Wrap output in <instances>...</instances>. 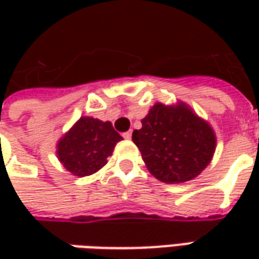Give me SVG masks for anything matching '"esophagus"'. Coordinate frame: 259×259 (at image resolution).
<instances>
[{"label":"esophagus","instance_id":"1","mask_svg":"<svg viewBox=\"0 0 259 259\" xmlns=\"http://www.w3.org/2000/svg\"><path fill=\"white\" fill-rule=\"evenodd\" d=\"M122 137H124L125 140H131V137H133V133H131V131H126V133H124V134H122Z\"/></svg>","mask_w":259,"mask_h":259}]
</instances>
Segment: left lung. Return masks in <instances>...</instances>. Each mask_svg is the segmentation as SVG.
I'll list each match as a JSON object with an SVG mask.
<instances>
[{
	"label": "left lung",
	"instance_id": "obj_1",
	"mask_svg": "<svg viewBox=\"0 0 259 259\" xmlns=\"http://www.w3.org/2000/svg\"><path fill=\"white\" fill-rule=\"evenodd\" d=\"M141 124V130H134L133 141L155 179L189 182L210 163L216 147L213 130L183 102L155 104Z\"/></svg>",
	"mask_w": 259,
	"mask_h": 259
}]
</instances>
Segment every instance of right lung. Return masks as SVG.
<instances>
[{
  "instance_id": "1",
  "label": "right lung",
  "mask_w": 259,
  "mask_h": 259,
  "mask_svg": "<svg viewBox=\"0 0 259 259\" xmlns=\"http://www.w3.org/2000/svg\"><path fill=\"white\" fill-rule=\"evenodd\" d=\"M122 137L109 121L82 116L57 143V158L67 171L85 177L106 164L115 145Z\"/></svg>"
}]
</instances>
